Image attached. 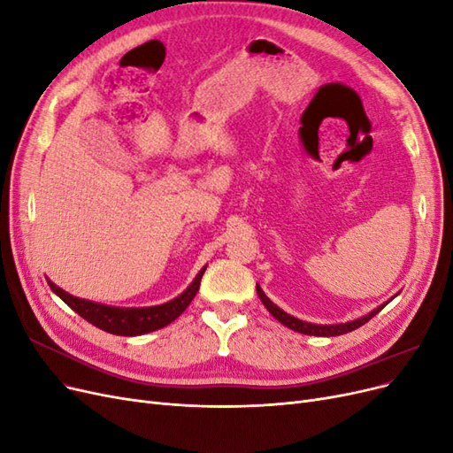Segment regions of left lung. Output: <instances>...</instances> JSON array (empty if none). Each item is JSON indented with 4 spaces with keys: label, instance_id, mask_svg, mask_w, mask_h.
Masks as SVG:
<instances>
[{
    "label": "left lung",
    "instance_id": "8db88e82",
    "mask_svg": "<svg viewBox=\"0 0 453 453\" xmlns=\"http://www.w3.org/2000/svg\"><path fill=\"white\" fill-rule=\"evenodd\" d=\"M257 295H258L260 300H263V304L266 306V310H268L280 323H283L285 326L293 328V331H296V333L310 334V336H340V334L351 333V331H355V328H359L361 325L368 323L380 310H383V306H386V304L389 303V300H388L386 304H381V306H378L376 310H372L370 313L363 315V318L348 321V323H338V325H315V323H308V321H303V319H296V318H293V315H289L287 311H283L281 308H278V306L273 304L272 300L265 295V291L260 289V285H257Z\"/></svg>",
    "mask_w": 453,
    "mask_h": 453
}]
</instances>
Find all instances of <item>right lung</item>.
<instances>
[{
  "mask_svg": "<svg viewBox=\"0 0 453 453\" xmlns=\"http://www.w3.org/2000/svg\"><path fill=\"white\" fill-rule=\"evenodd\" d=\"M203 272H205V266L198 272L195 281L190 283L180 296H175L166 304L149 306V308H117V306L98 304V303H92V300H85V298L65 293L50 280L47 281L52 293H57L67 306H70L75 313H79L81 318L92 323L94 326H98L102 331L117 334V336H138V334L158 331V328L166 326L173 319L180 318V315L187 310V306L193 303V298L196 296Z\"/></svg>",
  "mask_w": 453,
  "mask_h": 453,
  "instance_id": "obj_1",
  "label": "right lung"
}]
</instances>
